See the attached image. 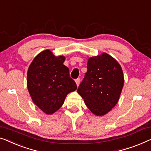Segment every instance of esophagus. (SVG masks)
<instances>
[{
    "mask_svg": "<svg viewBox=\"0 0 151 151\" xmlns=\"http://www.w3.org/2000/svg\"><path fill=\"white\" fill-rule=\"evenodd\" d=\"M80 78H78V79L76 80V85H77V86H78L80 85Z\"/></svg>",
    "mask_w": 151,
    "mask_h": 151,
    "instance_id": "obj_1",
    "label": "esophagus"
}]
</instances>
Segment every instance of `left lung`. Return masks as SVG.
Returning <instances> with one entry per match:
<instances>
[{"instance_id":"obj_1","label":"left lung","mask_w":151,"mask_h":151,"mask_svg":"<svg viewBox=\"0 0 151 151\" xmlns=\"http://www.w3.org/2000/svg\"><path fill=\"white\" fill-rule=\"evenodd\" d=\"M87 69L78 93L92 113L102 116L119 101L124 85L123 69L115 58L105 52L88 58Z\"/></svg>"}]
</instances>
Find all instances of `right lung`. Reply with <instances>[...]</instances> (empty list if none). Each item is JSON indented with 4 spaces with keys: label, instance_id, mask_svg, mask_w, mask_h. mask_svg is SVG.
I'll return each instance as SVG.
<instances>
[{
    "label": "right lung",
    "instance_id": "1",
    "mask_svg": "<svg viewBox=\"0 0 151 151\" xmlns=\"http://www.w3.org/2000/svg\"><path fill=\"white\" fill-rule=\"evenodd\" d=\"M65 56H56L50 50L37 55L28 67L27 88L32 102L47 114H52L64 104L67 94L77 89L63 65Z\"/></svg>",
    "mask_w": 151,
    "mask_h": 151
}]
</instances>
